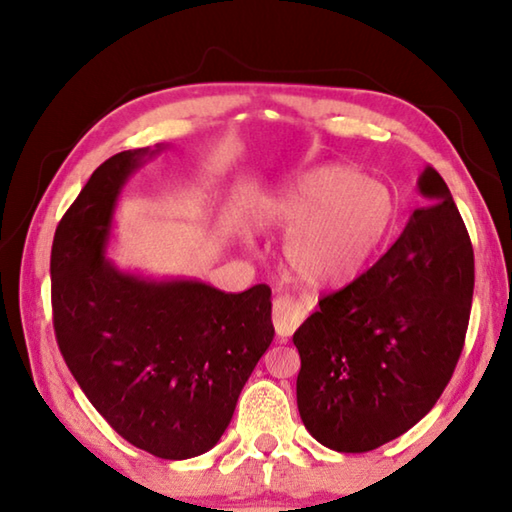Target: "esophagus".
<instances>
[{
  "instance_id": "esophagus-1",
  "label": "esophagus",
  "mask_w": 512,
  "mask_h": 512,
  "mask_svg": "<svg viewBox=\"0 0 512 512\" xmlns=\"http://www.w3.org/2000/svg\"><path fill=\"white\" fill-rule=\"evenodd\" d=\"M307 316V307L302 305L300 300L287 296V293H280L273 300V325L277 336L282 339H289V336L296 332L302 320Z\"/></svg>"
}]
</instances>
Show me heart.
Returning <instances> with one entry per match:
<instances>
[{
	"label": "heart",
	"mask_w": 512,
	"mask_h": 512,
	"mask_svg": "<svg viewBox=\"0 0 512 512\" xmlns=\"http://www.w3.org/2000/svg\"><path fill=\"white\" fill-rule=\"evenodd\" d=\"M393 221L391 189L334 164L300 173L262 210L264 225L289 232L284 259L291 275L314 289L354 280Z\"/></svg>",
	"instance_id": "b5f03b06"
}]
</instances>
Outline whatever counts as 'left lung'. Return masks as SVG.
I'll return each instance as SVG.
<instances>
[{
  "label": "left lung",
  "mask_w": 512,
  "mask_h": 512,
  "mask_svg": "<svg viewBox=\"0 0 512 512\" xmlns=\"http://www.w3.org/2000/svg\"><path fill=\"white\" fill-rule=\"evenodd\" d=\"M427 205L388 253L318 300L296 334L298 411L320 445L361 454L427 415L461 357L474 291V250L452 192L427 167Z\"/></svg>",
  "instance_id": "1"
}]
</instances>
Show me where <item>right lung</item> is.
<instances>
[{"label": "right lung", "mask_w": 512, "mask_h": 512, "mask_svg": "<svg viewBox=\"0 0 512 512\" xmlns=\"http://www.w3.org/2000/svg\"><path fill=\"white\" fill-rule=\"evenodd\" d=\"M160 151H121L92 173L58 223L51 307L58 348L94 409L131 445L185 461L219 443L275 329L266 284L225 293L106 257L121 189Z\"/></svg>", "instance_id": "right-lung-1"}]
</instances>
